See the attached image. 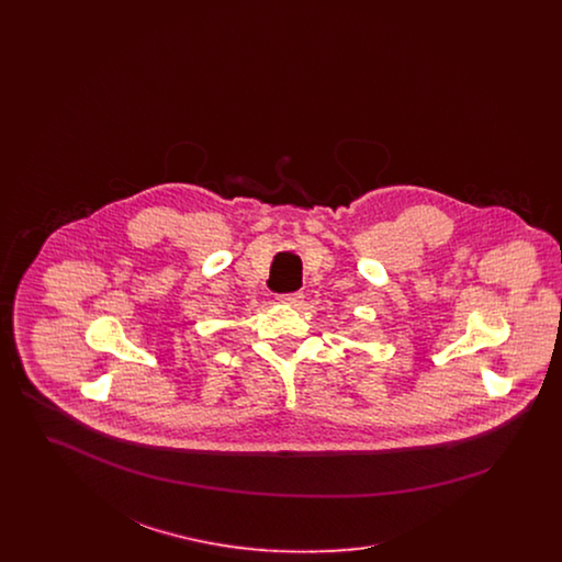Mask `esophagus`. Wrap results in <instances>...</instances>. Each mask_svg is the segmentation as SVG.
Segmentation results:
<instances>
[{"label": "esophagus", "instance_id": "obj_1", "mask_svg": "<svg viewBox=\"0 0 562 562\" xmlns=\"http://www.w3.org/2000/svg\"><path fill=\"white\" fill-rule=\"evenodd\" d=\"M301 299H303V293H301V291H296V293L280 294V301H282V303H286V305H299V303H301Z\"/></svg>", "mask_w": 562, "mask_h": 562}]
</instances>
